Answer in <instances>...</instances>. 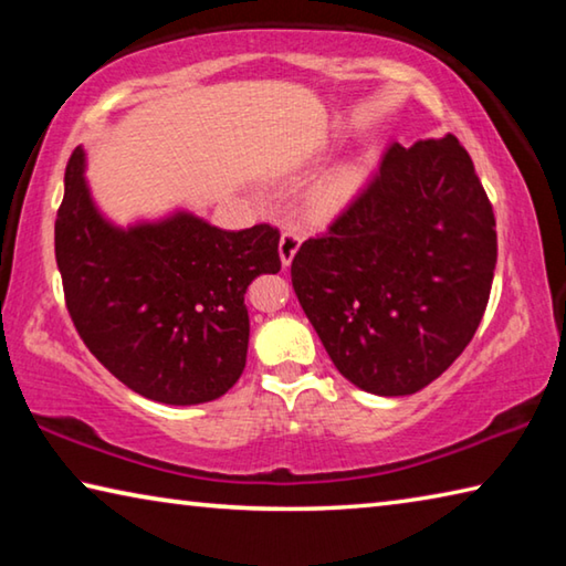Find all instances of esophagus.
<instances>
[{"label":"esophagus","instance_id":"esophagus-1","mask_svg":"<svg viewBox=\"0 0 566 566\" xmlns=\"http://www.w3.org/2000/svg\"><path fill=\"white\" fill-rule=\"evenodd\" d=\"M300 244H302V234L296 232V229H284L282 239H280V256H282V264L284 266L292 264Z\"/></svg>","mask_w":566,"mask_h":566}]
</instances>
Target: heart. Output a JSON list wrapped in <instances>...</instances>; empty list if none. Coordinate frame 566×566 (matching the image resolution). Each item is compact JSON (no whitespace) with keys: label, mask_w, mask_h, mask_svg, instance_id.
I'll use <instances>...</instances> for the list:
<instances>
[{"label":"heart","mask_w":566,"mask_h":566,"mask_svg":"<svg viewBox=\"0 0 566 566\" xmlns=\"http://www.w3.org/2000/svg\"><path fill=\"white\" fill-rule=\"evenodd\" d=\"M359 185H361V171L357 167H342L337 171H332L327 179L314 187L310 197V209L319 217H329L334 212H339V209L347 205L354 195H357Z\"/></svg>","instance_id":"heart-1"}]
</instances>
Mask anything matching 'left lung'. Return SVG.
Returning <instances> with one entry per match:
<instances>
[{"label":"left lung","mask_w":566,"mask_h":566,"mask_svg":"<svg viewBox=\"0 0 566 566\" xmlns=\"http://www.w3.org/2000/svg\"><path fill=\"white\" fill-rule=\"evenodd\" d=\"M496 222L454 134L405 149L292 260V286L334 367L379 397L424 389L472 342L496 264Z\"/></svg>","instance_id":"8db88e82"}]
</instances>
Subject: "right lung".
<instances>
[{
    "mask_svg": "<svg viewBox=\"0 0 566 566\" xmlns=\"http://www.w3.org/2000/svg\"><path fill=\"white\" fill-rule=\"evenodd\" d=\"M54 254L70 317L122 385L161 405H202L247 364V286L276 274L280 232H227L189 212L114 227L92 202L84 149L66 161Z\"/></svg>",
    "mask_w": 566,
    "mask_h": 566,
    "instance_id": "add662e5",
    "label": "right lung"
}]
</instances>
